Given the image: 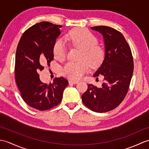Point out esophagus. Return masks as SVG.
<instances>
[{
    "mask_svg": "<svg viewBox=\"0 0 149 149\" xmlns=\"http://www.w3.org/2000/svg\"><path fill=\"white\" fill-rule=\"evenodd\" d=\"M68 83H69V84H77V83H78V81H72V80H70L69 81H68Z\"/></svg>",
    "mask_w": 149,
    "mask_h": 149,
    "instance_id": "1",
    "label": "esophagus"
}]
</instances>
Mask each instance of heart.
Listing matches in <instances>:
<instances>
[{"label":"heart","instance_id":"heart-1","mask_svg":"<svg viewBox=\"0 0 149 149\" xmlns=\"http://www.w3.org/2000/svg\"><path fill=\"white\" fill-rule=\"evenodd\" d=\"M65 40L71 47L81 49L79 57L80 61H69L62 70L63 74L70 79H79L89 70L90 65L96 67L104 60V50L97 43L96 36L90 31L84 28L74 29L66 34ZM53 54L59 61H63L66 58V49L61 40L57 41L54 45Z\"/></svg>","mask_w":149,"mask_h":149}]
</instances>
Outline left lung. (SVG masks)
I'll use <instances>...</instances> for the list:
<instances>
[{
	"label": "left lung",
	"instance_id": "left-lung-1",
	"mask_svg": "<svg viewBox=\"0 0 149 149\" xmlns=\"http://www.w3.org/2000/svg\"><path fill=\"white\" fill-rule=\"evenodd\" d=\"M104 36L106 55L102 64L93 74L103 79L102 87L88 84L82 95V101L88 108L105 113L118 107L124 99L133 74L134 63L131 50L123 34L112 27L95 26Z\"/></svg>",
	"mask_w": 149,
	"mask_h": 149
}]
</instances>
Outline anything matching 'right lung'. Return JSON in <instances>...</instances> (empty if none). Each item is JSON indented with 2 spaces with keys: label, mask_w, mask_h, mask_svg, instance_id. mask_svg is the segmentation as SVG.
Masks as SVG:
<instances>
[{
  "label": "right lung",
  "mask_w": 149,
  "mask_h": 149,
  "mask_svg": "<svg viewBox=\"0 0 149 149\" xmlns=\"http://www.w3.org/2000/svg\"><path fill=\"white\" fill-rule=\"evenodd\" d=\"M62 26L42 22L27 29L19 41L15 58V81L21 97L27 105L45 111L61 102L68 81L60 77L46 84L38 72L54 59L53 47Z\"/></svg>",
  "instance_id": "1"
}]
</instances>
